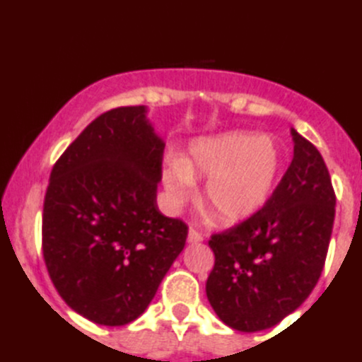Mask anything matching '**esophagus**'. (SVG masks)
<instances>
[{
  "mask_svg": "<svg viewBox=\"0 0 362 362\" xmlns=\"http://www.w3.org/2000/svg\"><path fill=\"white\" fill-rule=\"evenodd\" d=\"M189 243H201L203 241V234L197 232L196 229H189V235H187Z\"/></svg>",
  "mask_w": 362,
  "mask_h": 362,
  "instance_id": "esophagus-1",
  "label": "esophagus"
}]
</instances>
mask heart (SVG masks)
Returning <instances> with one entry per match:
<instances>
[{
    "label": "heart",
    "instance_id": "1",
    "mask_svg": "<svg viewBox=\"0 0 362 362\" xmlns=\"http://www.w3.org/2000/svg\"><path fill=\"white\" fill-rule=\"evenodd\" d=\"M283 154L271 136L229 132L191 144L185 159L170 158L163 184L175 208L196 194V178H208L204 203L222 222H241L271 197L279 178Z\"/></svg>",
    "mask_w": 362,
    "mask_h": 362
}]
</instances>
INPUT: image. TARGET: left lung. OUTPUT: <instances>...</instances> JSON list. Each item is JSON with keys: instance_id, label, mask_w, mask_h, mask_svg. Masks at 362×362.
<instances>
[{"instance_id": "obj_1", "label": "left lung", "mask_w": 362, "mask_h": 362, "mask_svg": "<svg viewBox=\"0 0 362 362\" xmlns=\"http://www.w3.org/2000/svg\"><path fill=\"white\" fill-rule=\"evenodd\" d=\"M291 135V165L267 203L208 241L215 265L206 296L238 332L283 321L305 302L325 267L337 197L319 151L298 132Z\"/></svg>"}]
</instances>
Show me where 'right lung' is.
<instances>
[{
	"instance_id": "obj_1",
	"label": "right lung",
	"mask_w": 362,
	"mask_h": 362,
	"mask_svg": "<svg viewBox=\"0 0 362 362\" xmlns=\"http://www.w3.org/2000/svg\"><path fill=\"white\" fill-rule=\"evenodd\" d=\"M144 105L100 114L53 166L43 257L53 286L83 317L135 321L184 250L187 226L158 210L165 142Z\"/></svg>"
}]
</instances>
